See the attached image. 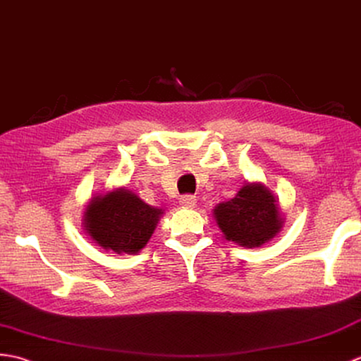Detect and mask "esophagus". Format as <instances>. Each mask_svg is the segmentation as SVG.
I'll return each instance as SVG.
<instances>
[{"label": "esophagus", "instance_id": "obj_1", "mask_svg": "<svg viewBox=\"0 0 361 361\" xmlns=\"http://www.w3.org/2000/svg\"><path fill=\"white\" fill-rule=\"evenodd\" d=\"M179 202H180V205H183V207L191 208V207H195V205H196V197H195V196H191V195L180 196Z\"/></svg>", "mask_w": 361, "mask_h": 361}]
</instances>
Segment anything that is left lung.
<instances>
[{
	"instance_id": "8db88e82",
	"label": "left lung",
	"mask_w": 361,
	"mask_h": 361,
	"mask_svg": "<svg viewBox=\"0 0 361 361\" xmlns=\"http://www.w3.org/2000/svg\"><path fill=\"white\" fill-rule=\"evenodd\" d=\"M214 218L226 239L250 248L270 241L283 224L274 195L261 183H247L214 208Z\"/></svg>"
}]
</instances>
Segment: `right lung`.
Wrapping results in <instances>:
<instances>
[{
    "label": "right lung",
    "instance_id": "right-lung-1",
    "mask_svg": "<svg viewBox=\"0 0 361 361\" xmlns=\"http://www.w3.org/2000/svg\"><path fill=\"white\" fill-rule=\"evenodd\" d=\"M162 210L128 190L94 197L86 208L85 227L100 247L116 253H137L153 235Z\"/></svg>",
    "mask_w": 361,
    "mask_h": 361
}]
</instances>
